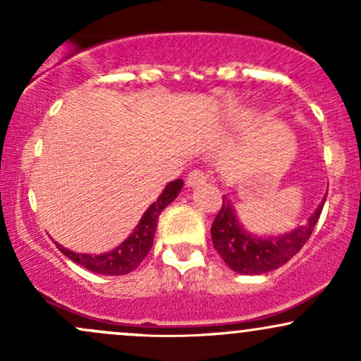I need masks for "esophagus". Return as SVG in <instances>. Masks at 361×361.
<instances>
[{
	"label": "esophagus",
	"mask_w": 361,
	"mask_h": 361,
	"mask_svg": "<svg viewBox=\"0 0 361 361\" xmlns=\"http://www.w3.org/2000/svg\"><path fill=\"white\" fill-rule=\"evenodd\" d=\"M205 181H207L205 173L200 171V169H193V171L188 173V178H186V186L193 188V186L205 183Z\"/></svg>",
	"instance_id": "esophagus-1"
}]
</instances>
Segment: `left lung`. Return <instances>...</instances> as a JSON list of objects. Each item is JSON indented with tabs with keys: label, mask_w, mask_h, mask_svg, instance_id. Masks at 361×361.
<instances>
[{
	"label": "left lung",
	"mask_w": 361,
	"mask_h": 361,
	"mask_svg": "<svg viewBox=\"0 0 361 361\" xmlns=\"http://www.w3.org/2000/svg\"><path fill=\"white\" fill-rule=\"evenodd\" d=\"M324 202L326 197L316 212L310 215L307 224L295 227L292 233L275 235V238L273 235L258 238L244 229L238 221L234 207L226 197H222V207L210 227L215 251L231 270L241 275H261L276 270L290 258H293L307 243L322 212Z\"/></svg>",
	"instance_id": "1"
}]
</instances>
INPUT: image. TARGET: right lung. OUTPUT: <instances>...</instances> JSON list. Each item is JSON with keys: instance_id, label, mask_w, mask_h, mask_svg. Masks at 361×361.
<instances>
[{"instance_id": "right-lung-1", "label": "right lung", "mask_w": 361, "mask_h": 361, "mask_svg": "<svg viewBox=\"0 0 361 361\" xmlns=\"http://www.w3.org/2000/svg\"><path fill=\"white\" fill-rule=\"evenodd\" d=\"M181 186H183V180L169 181L154 204L144 212L134 233L115 250L103 252V255H82V252L66 250L64 246L57 243L56 246L59 247L62 255L68 256L74 263L81 264L86 270L100 273V275H127V273L134 271L140 264V261L146 258L147 252L151 251L159 214L178 197V193L181 192Z\"/></svg>"}]
</instances>
